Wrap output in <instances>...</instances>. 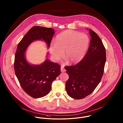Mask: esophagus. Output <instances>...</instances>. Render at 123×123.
<instances>
[{
  "label": "esophagus",
  "instance_id": "34e87169",
  "mask_svg": "<svg viewBox=\"0 0 123 123\" xmlns=\"http://www.w3.org/2000/svg\"><path fill=\"white\" fill-rule=\"evenodd\" d=\"M61 71L62 72H64L66 70L62 66V67H61Z\"/></svg>",
  "mask_w": 123,
  "mask_h": 123
}]
</instances>
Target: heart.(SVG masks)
I'll use <instances>...</instances> for the list:
<instances>
[{"instance_id":"heart-1","label":"heart","mask_w":123,"mask_h":123,"mask_svg":"<svg viewBox=\"0 0 123 123\" xmlns=\"http://www.w3.org/2000/svg\"><path fill=\"white\" fill-rule=\"evenodd\" d=\"M90 44V39L85 33L66 30L57 35L55 43L49 46V52L55 62H58L63 55L72 64L81 61L84 56Z\"/></svg>"}]
</instances>
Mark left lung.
<instances>
[{
  "label": "left lung",
  "mask_w": 123,
  "mask_h": 123,
  "mask_svg": "<svg viewBox=\"0 0 123 123\" xmlns=\"http://www.w3.org/2000/svg\"><path fill=\"white\" fill-rule=\"evenodd\" d=\"M91 36L87 53L77 64L65 67L69 78L66 83L68 95L75 99L85 98L101 81L106 62L105 48L98 35L88 29Z\"/></svg>",
  "instance_id": "1"
}]
</instances>
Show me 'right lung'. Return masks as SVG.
<instances>
[{"label": "right lung", "mask_w": 123, "mask_h": 123, "mask_svg": "<svg viewBox=\"0 0 123 123\" xmlns=\"http://www.w3.org/2000/svg\"><path fill=\"white\" fill-rule=\"evenodd\" d=\"M55 30L34 26L25 34L18 43L15 56L14 70L22 88L33 98L47 95L51 89L52 82L61 74V67L47 58L40 64L34 65L26 60L25 52L33 41H44L49 49ZM49 53H47V57Z\"/></svg>", "instance_id": "1"}]
</instances>
